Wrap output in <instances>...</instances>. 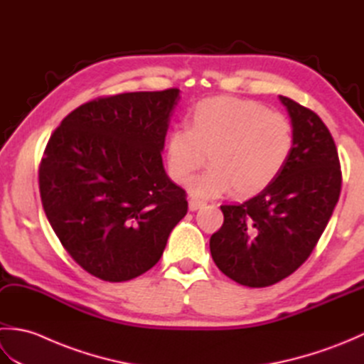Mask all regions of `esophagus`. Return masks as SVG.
Returning <instances> with one entry per match:
<instances>
[{
    "label": "esophagus",
    "instance_id": "obj_1",
    "mask_svg": "<svg viewBox=\"0 0 364 364\" xmlns=\"http://www.w3.org/2000/svg\"><path fill=\"white\" fill-rule=\"evenodd\" d=\"M203 205H205L203 200L196 198V197L189 198V210H191V211H197L198 208H200V206H203Z\"/></svg>",
    "mask_w": 364,
    "mask_h": 364
}]
</instances>
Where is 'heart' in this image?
Masks as SVG:
<instances>
[{
    "instance_id": "heart-1",
    "label": "heart",
    "mask_w": 364,
    "mask_h": 364,
    "mask_svg": "<svg viewBox=\"0 0 364 364\" xmlns=\"http://www.w3.org/2000/svg\"><path fill=\"white\" fill-rule=\"evenodd\" d=\"M292 150L294 129L284 115L252 100L214 97L194 107L189 128L170 131L166 161L170 178L186 183L210 153L213 167L191 181V194L219 197L236 188L252 196L277 180Z\"/></svg>"
}]
</instances>
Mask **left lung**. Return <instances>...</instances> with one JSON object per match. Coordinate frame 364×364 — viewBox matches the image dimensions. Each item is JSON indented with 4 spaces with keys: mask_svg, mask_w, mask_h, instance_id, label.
Returning a JSON list of instances; mask_svg holds the SVG:
<instances>
[{
    "mask_svg": "<svg viewBox=\"0 0 364 364\" xmlns=\"http://www.w3.org/2000/svg\"><path fill=\"white\" fill-rule=\"evenodd\" d=\"M291 117L294 150L282 173L244 203L222 205L211 236L213 259L249 288L275 284L297 270L318 244L341 192V167L318 114L280 95Z\"/></svg>",
    "mask_w": 364,
    "mask_h": 364,
    "instance_id": "1",
    "label": "left lung"
}]
</instances>
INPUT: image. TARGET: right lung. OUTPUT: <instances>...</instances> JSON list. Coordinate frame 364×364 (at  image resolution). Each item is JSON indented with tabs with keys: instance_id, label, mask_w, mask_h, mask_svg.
I'll return each mask as SVG.
<instances>
[{
	"instance_id": "right-lung-1",
	"label": "right lung",
	"mask_w": 364,
	"mask_h": 364,
	"mask_svg": "<svg viewBox=\"0 0 364 364\" xmlns=\"http://www.w3.org/2000/svg\"><path fill=\"white\" fill-rule=\"evenodd\" d=\"M178 102V89L98 98L68 114L46 144V218L70 257L105 282L151 269L188 213L161 156Z\"/></svg>"
}]
</instances>
